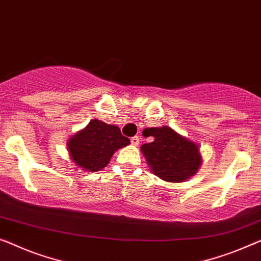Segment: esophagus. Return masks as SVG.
Returning <instances> with one entry per match:
<instances>
[{
  "instance_id": "34e87169",
  "label": "esophagus",
  "mask_w": 261,
  "mask_h": 261,
  "mask_svg": "<svg viewBox=\"0 0 261 261\" xmlns=\"http://www.w3.org/2000/svg\"><path fill=\"white\" fill-rule=\"evenodd\" d=\"M139 141H141V138H139L138 136H135V137L131 138V144H132V145L137 146L138 144H139Z\"/></svg>"
}]
</instances>
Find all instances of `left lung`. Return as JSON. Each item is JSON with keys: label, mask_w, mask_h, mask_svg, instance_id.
Listing matches in <instances>:
<instances>
[{"label": "left lung", "mask_w": 261, "mask_h": 261, "mask_svg": "<svg viewBox=\"0 0 261 261\" xmlns=\"http://www.w3.org/2000/svg\"><path fill=\"white\" fill-rule=\"evenodd\" d=\"M145 137H153L143 144L141 150L151 171L161 179L179 182L189 179L201 165L199 146L182 137L169 126L149 127L143 131Z\"/></svg>", "instance_id": "1"}]
</instances>
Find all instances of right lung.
Instances as JSON below:
<instances>
[{
	"label": "right lung",
	"instance_id": "1",
	"mask_svg": "<svg viewBox=\"0 0 261 261\" xmlns=\"http://www.w3.org/2000/svg\"><path fill=\"white\" fill-rule=\"evenodd\" d=\"M130 144V139L120 134L117 125L92 119L87 127L76 132L68 141L71 161L85 171L96 172L106 168L112 154Z\"/></svg>",
	"mask_w": 261,
	"mask_h": 261
}]
</instances>
